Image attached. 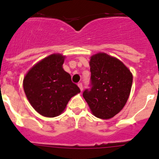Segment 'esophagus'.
I'll return each instance as SVG.
<instances>
[{"instance_id": "34e87169", "label": "esophagus", "mask_w": 159, "mask_h": 159, "mask_svg": "<svg viewBox=\"0 0 159 159\" xmlns=\"http://www.w3.org/2000/svg\"><path fill=\"white\" fill-rule=\"evenodd\" d=\"M78 87L80 88V89L81 92H83V89H84V88H83V84H81V83H80V84H78Z\"/></svg>"}]
</instances>
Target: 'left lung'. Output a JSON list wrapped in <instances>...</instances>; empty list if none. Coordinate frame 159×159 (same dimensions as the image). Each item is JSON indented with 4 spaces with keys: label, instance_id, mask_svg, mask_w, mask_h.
<instances>
[{
    "label": "left lung",
    "instance_id": "1",
    "mask_svg": "<svg viewBox=\"0 0 159 159\" xmlns=\"http://www.w3.org/2000/svg\"><path fill=\"white\" fill-rule=\"evenodd\" d=\"M92 88L83 93L90 110L102 119L113 118L127 103L133 75L121 60L104 52L91 57Z\"/></svg>",
    "mask_w": 159,
    "mask_h": 159
}]
</instances>
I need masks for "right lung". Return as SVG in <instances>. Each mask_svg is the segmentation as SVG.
<instances>
[{"label": "right lung", "instance_id": "right-lung-1", "mask_svg": "<svg viewBox=\"0 0 159 159\" xmlns=\"http://www.w3.org/2000/svg\"><path fill=\"white\" fill-rule=\"evenodd\" d=\"M65 56L54 53L32 66L24 77L23 88L36 111L44 117L60 116L71 97L80 92L63 68Z\"/></svg>", "mask_w": 159, "mask_h": 159}]
</instances>
